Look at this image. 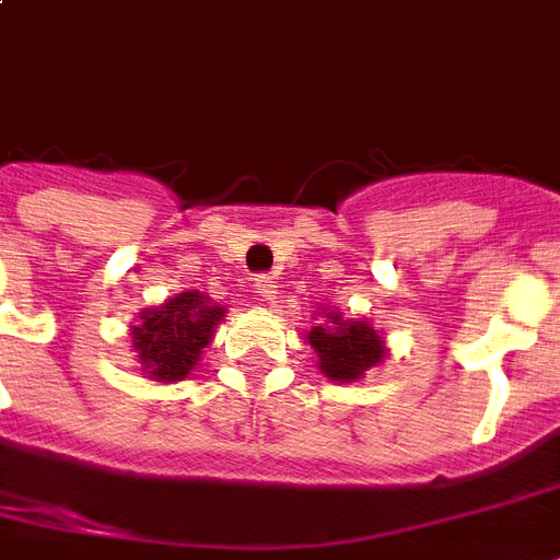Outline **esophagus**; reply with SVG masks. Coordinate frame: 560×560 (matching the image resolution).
<instances>
[{"instance_id": "esophagus-1", "label": "esophagus", "mask_w": 560, "mask_h": 560, "mask_svg": "<svg viewBox=\"0 0 560 560\" xmlns=\"http://www.w3.org/2000/svg\"><path fill=\"white\" fill-rule=\"evenodd\" d=\"M253 288H255V293H258V296L261 299H267V302H272V299H276V281L270 279V276H255V281H253Z\"/></svg>"}]
</instances>
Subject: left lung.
<instances>
[{
	"label": "left lung",
	"mask_w": 560,
	"mask_h": 560,
	"mask_svg": "<svg viewBox=\"0 0 560 560\" xmlns=\"http://www.w3.org/2000/svg\"><path fill=\"white\" fill-rule=\"evenodd\" d=\"M328 311V307H325ZM328 323L314 325L305 334L311 349L319 358V369L325 377L340 383H354L372 366L383 363L386 358V346L383 337L374 331L369 323H354V319H342L337 311H328Z\"/></svg>",
	"instance_id": "1"
}]
</instances>
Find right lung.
Here are the masks:
<instances>
[{
  "instance_id": "right-lung-1",
  "label": "right lung",
  "mask_w": 560,
  "mask_h": 560,
  "mask_svg": "<svg viewBox=\"0 0 560 560\" xmlns=\"http://www.w3.org/2000/svg\"><path fill=\"white\" fill-rule=\"evenodd\" d=\"M223 314L226 307L209 302L200 290H188L168 299L165 305L142 311L139 325L130 328L142 372L160 383L186 381Z\"/></svg>"
}]
</instances>
